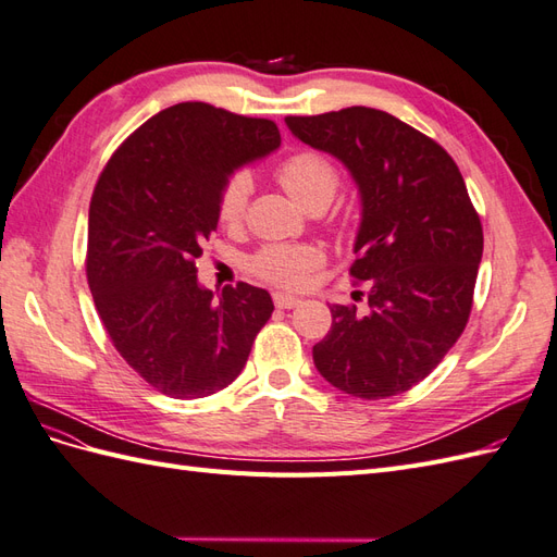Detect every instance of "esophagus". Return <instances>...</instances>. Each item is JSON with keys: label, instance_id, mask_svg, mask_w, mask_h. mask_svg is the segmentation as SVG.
I'll return each mask as SVG.
<instances>
[{"label": "esophagus", "instance_id": "1", "mask_svg": "<svg viewBox=\"0 0 557 557\" xmlns=\"http://www.w3.org/2000/svg\"><path fill=\"white\" fill-rule=\"evenodd\" d=\"M273 301H275L277 308H296V306H301V298L292 296V294H282V292H277L273 296Z\"/></svg>", "mask_w": 557, "mask_h": 557}]
</instances>
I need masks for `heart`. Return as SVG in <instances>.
Masks as SVG:
<instances>
[{
    "label": "heart",
    "mask_w": 557,
    "mask_h": 557,
    "mask_svg": "<svg viewBox=\"0 0 557 557\" xmlns=\"http://www.w3.org/2000/svg\"><path fill=\"white\" fill-rule=\"evenodd\" d=\"M277 178L298 205L310 207L318 202H332L338 188V171L324 154L301 150L287 157L277 169ZM251 195V176L237 171L223 185L219 199V216L225 225H237L245 219ZM322 263V253L315 247H287L273 245L253 256L251 268L268 282L282 287H301L308 275Z\"/></svg>",
    "instance_id": "heart-1"
}]
</instances>
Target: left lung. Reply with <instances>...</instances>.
<instances>
[{
	"mask_svg": "<svg viewBox=\"0 0 557 557\" xmlns=\"http://www.w3.org/2000/svg\"><path fill=\"white\" fill-rule=\"evenodd\" d=\"M284 122L336 157L360 195L350 275L367 287L369 310L330 306L332 330L312 346V362L362 400L405 393L445 358L473 306L482 225L461 171L433 138L383 110L352 106Z\"/></svg>",
	"mask_w": 557,
	"mask_h": 557,
	"instance_id": "obj_1",
	"label": "left lung"
}]
</instances>
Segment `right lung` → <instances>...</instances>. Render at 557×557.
Listing matches in <instances>:
<instances>
[{
	"label": "right lung",
	"mask_w": 557,
	"mask_h": 557,
	"mask_svg": "<svg viewBox=\"0 0 557 557\" xmlns=\"http://www.w3.org/2000/svg\"><path fill=\"white\" fill-rule=\"evenodd\" d=\"M277 148L275 122L178 103L138 126L96 183L87 247L96 310L126 364L176 400L231 386L273 315L270 294L247 282L216 298L195 259L216 231L233 171Z\"/></svg>",
	"instance_id": "add662e5"
}]
</instances>
